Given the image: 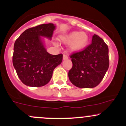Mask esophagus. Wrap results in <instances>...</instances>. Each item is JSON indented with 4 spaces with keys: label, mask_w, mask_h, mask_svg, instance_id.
<instances>
[{
    "label": "esophagus",
    "mask_w": 126,
    "mask_h": 126,
    "mask_svg": "<svg viewBox=\"0 0 126 126\" xmlns=\"http://www.w3.org/2000/svg\"><path fill=\"white\" fill-rule=\"evenodd\" d=\"M63 60H66V59H68V55H67L66 54H64V55H63Z\"/></svg>",
    "instance_id": "34e87169"
}]
</instances>
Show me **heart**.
<instances>
[{
    "mask_svg": "<svg viewBox=\"0 0 126 126\" xmlns=\"http://www.w3.org/2000/svg\"><path fill=\"white\" fill-rule=\"evenodd\" d=\"M61 40L64 44H70L71 50L78 52L87 46L89 41V36L84 32L73 31L62 37Z\"/></svg>",
    "mask_w": 126,
    "mask_h": 126,
    "instance_id": "1",
    "label": "heart"
}]
</instances>
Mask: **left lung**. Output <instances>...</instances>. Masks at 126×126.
I'll return each mask as SVG.
<instances>
[{"mask_svg": "<svg viewBox=\"0 0 126 126\" xmlns=\"http://www.w3.org/2000/svg\"><path fill=\"white\" fill-rule=\"evenodd\" d=\"M73 66L68 72L72 84L79 88L97 86L109 67L108 47L102 38L94 34L92 43L69 55Z\"/></svg>", "mask_w": 126, "mask_h": 126, "instance_id": "obj_1", "label": "left lung"}]
</instances>
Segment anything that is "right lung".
<instances>
[{"label":"right lung","mask_w":126,"mask_h":126,"mask_svg":"<svg viewBox=\"0 0 126 126\" xmlns=\"http://www.w3.org/2000/svg\"><path fill=\"white\" fill-rule=\"evenodd\" d=\"M55 26L43 24L24 31L14 44L13 64L18 78L25 85L42 87L48 84L53 69L63 60V54L51 55L46 51L41 36L52 37Z\"/></svg>","instance_id":"add662e5"}]
</instances>
